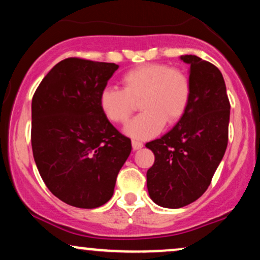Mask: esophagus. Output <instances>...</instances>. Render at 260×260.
<instances>
[{"label":"esophagus","mask_w":260,"mask_h":260,"mask_svg":"<svg viewBox=\"0 0 260 260\" xmlns=\"http://www.w3.org/2000/svg\"><path fill=\"white\" fill-rule=\"evenodd\" d=\"M132 148L133 150H139L143 148V143L138 142V140H132Z\"/></svg>","instance_id":"obj_1"}]
</instances>
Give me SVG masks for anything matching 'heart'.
I'll return each instance as SVG.
<instances>
[{"instance_id": "obj_1", "label": "heart", "mask_w": 260, "mask_h": 260, "mask_svg": "<svg viewBox=\"0 0 260 260\" xmlns=\"http://www.w3.org/2000/svg\"><path fill=\"white\" fill-rule=\"evenodd\" d=\"M123 90L105 86L99 105L113 123H126L133 113L134 101L142 112L124 127L136 139H148L162 131L165 122L175 123L183 116L190 98V83L182 71L161 63H147L122 76Z\"/></svg>"}]
</instances>
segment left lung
Instances as JSON below:
<instances>
[{"label": "left lung", "instance_id": "1", "mask_svg": "<svg viewBox=\"0 0 260 260\" xmlns=\"http://www.w3.org/2000/svg\"><path fill=\"white\" fill-rule=\"evenodd\" d=\"M189 64L190 98L171 131L145 147L155 155L147 172L155 204L177 209L208 189L229 140L230 101L219 68L194 55L181 56Z\"/></svg>", "mask_w": 260, "mask_h": 260}]
</instances>
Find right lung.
<instances>
[{"label": "right lung", "mask_w": 260, "mask_h": 260, "mask_svg": "<svg viewBox=\"0 0 260 260\" xmlns=\"http://www.w3.org/2000/svg\"><path fill=\"white\" fill-rule=\"evenodd\" d=\"M118 64L71 57L45 76L31 101V148L53 196L76 208L101 207L132 150L101 111L100 91Z\"/></svg>", "instance_id": "right-lung-1"}]
</instances>
